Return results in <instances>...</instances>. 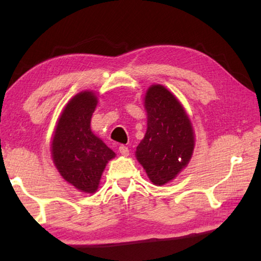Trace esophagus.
I'll return each instance as SVG.
<instances>
[{"label": "esophagus", "mask_w": 261, "mask_h": 261, "mask_svg": "<svg viewBox=\"0 0 261 261\" xmlns=\"http://www.w3.org/2000/svg\"><path fill=\"white\" fill-rule=\"evenodd\" d=\"M118 152H120L122 155H124V156L129 155V148H127L125 145H121V146L118 147Z\"/></svg>", "instance_id": "obj_1"}]
</instances>
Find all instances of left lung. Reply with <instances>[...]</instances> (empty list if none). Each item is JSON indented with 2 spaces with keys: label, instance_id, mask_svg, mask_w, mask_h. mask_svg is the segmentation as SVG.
<instances>
[{
  "label": "left lung",
  "instance_id": "8db88e82",
  "mask_svg": "<svg viewBox=\"0 0 261 261\" xmlns=\"http://www.w3.org/2000/svg\"><path fill=\"white\" fill-rule=\"evenodd\" d=\"M147 131L136 151L138 161L155 185L175 178L191 159L194 137L191 122L178 100L161 85L145 96Z\"/></svg>",
  "mask_w": 261,
  "mask_h": 261
}]
</instances>
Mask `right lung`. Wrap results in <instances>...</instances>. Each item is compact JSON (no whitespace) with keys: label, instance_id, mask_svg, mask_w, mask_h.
<instances>
[{"label":"right lung","instance_id":"1","mask_svg":"<svg viewBox=\"0 0 261 261\" xmlns=\"http://www.w3.org/2000/svg\"><path fill=\"white\" fill-rule=\"evenodd\" d=\"M98 103L92 92L70 100L57 123L51 143L53 160L63 178L83 192L93 193L107 162L115 153L91 131Z\"/></svg>","mask_w":261,"mask_h":261}]
</instances>
